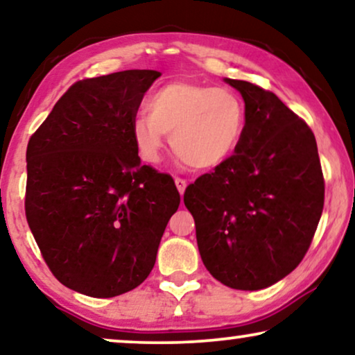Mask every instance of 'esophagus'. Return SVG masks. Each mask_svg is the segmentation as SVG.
Listing matches in <instances>:
<instances>
[{
  "label": "esophagus",
  "mask_w": 355,
  "mask_h": 355,
  "mask_svg": "<svg viewBox=\"0 0 355 355\" xmlns=\"http://www.w3.org/2000/svg\"><path fill=\"white\" fill-rule=\"evenodd\" d=\"M174 184H176L179 193H181V196H182L184 191H186V187H187V181H186V179L176 178V179H174Z\"/></svg>",
  "instance_id": "34e87169"
}]
</instances>
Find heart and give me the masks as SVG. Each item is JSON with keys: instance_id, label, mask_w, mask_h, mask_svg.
<instances>
[{"instance_id": "b5f03b06", "label": "heart", "mask_w": 355, "mask_h": 355, "mask_svg": "<svg viewBox=\"0 0 355 355\" xmlns=\"http://www.w3.org/2000/svg\"><path fill=\"white\" fill-rule=\"evenodd\" d=\"M245 128V108L230 89L171 82L155 90L147 111L130 119V135L139 157L157 164L171 134V147L189 166L211 169L225 163L239 145Z\"/></svg>"}]
</instances>
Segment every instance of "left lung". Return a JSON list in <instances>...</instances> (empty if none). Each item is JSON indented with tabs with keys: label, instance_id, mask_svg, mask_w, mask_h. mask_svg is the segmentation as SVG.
Returning <instances> with one entry per match:
<instances>
[{
	"label": "left lung",
	"instance_id": "left-lung-1",
	"mask_svg": "<svg viewBox=\"0 0 355 355\" xmlns=\"http://www.w3.org/2000/svg\"><path fill=\"white\" fill-rule=\"evenodd\" d=\"M225 82L244 98V134L232 157L186 189L184 203L213 278L259 291L307 254L323 211V173L313 132L273 92Z\"/></svg>",
	"mask_w": 355,
	"mask_h": 355
}]
</instances>
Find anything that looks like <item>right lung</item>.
Instances as JSON below:
<instances>
[{"label": "right lung", "mask_w": 355, "mask_h": 355, "mask_svg": "<svg viewBox=\"0 0 355 355\" xmlns=\"http://www.w3.org/2000/svg\"><path fill=\"white\" fill-rule=\"evenodd\" d=\"M162 72L76 82L27 145L26 215L51 273L90 297L142 284L181 197L140 163L130 119Z\"/></svg>", "instance_id": "right-lung-1"}]
</instances>
